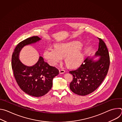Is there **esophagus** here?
Instances as JSON below:
<instances>
[{
	"instance_id": "esophagus-1",
	"label": "esophagus",
	"mask_w": 122,
	"mask_h": 122,
	"mask_svg": "<svg viewBox=\"0 0 122 122\" xmlns=\"http://www.w3.org/2000/svg\"><path fill=\"white\" fill-rule=\"evenodd\" d=\"M65 72V71L64 70V69H59V73L60 74H63V73H64Z\"/></svg>"
}]
</instances>
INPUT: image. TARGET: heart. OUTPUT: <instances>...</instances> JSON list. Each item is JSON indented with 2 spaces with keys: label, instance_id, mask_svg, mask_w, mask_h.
<instances>
[{
  "label": "heart",
  "instance_id": "heart-1",
  "mask_svg": "<svg viewBox=\"0 0 122 122\" xmlns=\"http://www.w3.org/2000/svg\"><path fill=\"white\" fill-rule=\"evenodd\" d=\"M81 47V44L78 42L61 43L57 45L56 48H46L44 56L50 64L53 66L56 65L65 57L67 66L73 67L78 66L82 60Z\"/></svg>",
  "mask_w": 122,
  "mask_h": 122
}]
</instances>
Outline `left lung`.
Returning a JSON list of instances; mask_svg holds the SVG:
<instances>
[{
	"label": "left lung",
	"mask_w": 122,
	"mask_h": 122,
	"mask_svg": "<svg viewBox=\"0 0 122 122\" xmlns=\"http://www.w3.org/2000/svg\"><path fill=\"white\" fill-rule=\"evenodd\" d=\"M98 49L96 56H100L97 61L92 59H84L81 66L69 72L73 75L69 88L75 94L86 96L95 90L101 84L106 76L110 61L107 47L103 41L98 38Z\"/></svg>",
	"instance_id": "8db88e82"
}]
</instances>
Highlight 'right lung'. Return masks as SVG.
I'll use <instances>...</instances> for the list:
<instances>
[{
	"label": "right lung",
	"mask_w": 122,
	"mask_h": 122,
	"mask_svg": "<svg viewBox=\"0 0 122 122\" xmlns=\"http://www.w3.org/2000/svg\"><path fill=\"white\" fill-rule=\"evenodd\" d=\"M40 40L38 36H33L20 42L15 47L11 58V66L17 83L24 92L35 97L43 96L51 89L53 78L59 72L56 67L44 62L41 56L32 66H26L20 61L19 55L22 48Z\"/></svg>",
	"instance_id": "add662e5"
}]
</instances>
